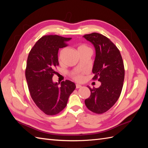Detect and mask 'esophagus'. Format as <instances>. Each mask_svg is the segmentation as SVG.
Returning a JSON list of instances; mask_svg holds the SVG:
<instances>
[{"label": "esophagus", "mask_w": 148, "mask_h": 148, "mask_svg": "<svg viewBox=\"0 0 148 148\" xmlns=\"http://www.w3.org/2000/svg\"><path fill=\"white\" fill-rule=\"evenodd\" d=\"M81 86H82L80 85V84H76V88L77 89V88H81Z\"/></svg>", "instance_id": "1"}]
</instances>
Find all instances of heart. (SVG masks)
<instances>
[{"instance_id":"heart-1","label":"heart","mask_w":148,"mask_h":148,"mask_svg":"<svg viewBox=\"0 0 148 148\" xmlns=\"http://www.w3.org/2000/svg\"><path fill=\"white\" fill-rule=\"evenodd\" d=\"M77 51L78 53L81 54V53L86 52V51H92V49L89 46L84 45V44H81L77 46ZM67 51L66 48H63L60 50L58 55V60L61 62L63 59V57L65 55V53ZM84 72H79V71H76L71 73V77L72 79L75 80L77 82H81L84 79Z\"/></svg>"}]
</instances>
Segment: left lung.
<instances>
[{
    "mask_svg": "<svg viewBox=\"0 0 148 148\" xmlns=\"http://www.w3.org/2000/svg\"><path fill=\"white\" fill-rule=\"evenodd\" d=\"M83 37L95 48L92 69L95 76L92 79L101 82L97 88L88 87L91 94L84 103L90 111L102 114L111 109L120 96L125 77L123 61L118 48L107 37L96 32Z\"/></svg>",
    "mask_w": 148,
    "mask_h": 148,
    "instance_id": "obj_1",
    "label": "left lung"
}]
</instances>
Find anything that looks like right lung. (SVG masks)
<instances>
[{
	"label": "right lung",
	"instance_id": "right-lung-1",
	"mask_svg": "<svg viewBox=\"0 0 148 148\" xmlns=\"http://www.w3.org/2000/svg\"><path fill=\"white\" fill-rule=\"evenodd\" d=\"M71 38L57 35L45 36L31 49L28 56L25 77L30 96L40 110L47 115L57 114L67 106L69 97L76 88L69 80L53 82L52 77L59 65V48L67 46Z\"/></svg>",
	"mask_w": 148,
	"mask_h": 148
}]
</instances>
